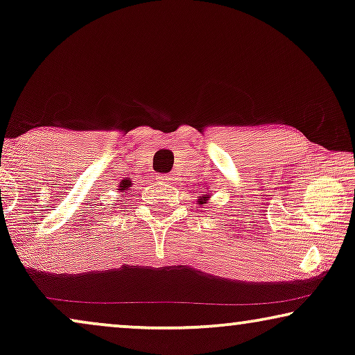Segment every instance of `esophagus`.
<instances>
[{
	"instance_id": "obj_1",
	"label": "esophagus",
	"mask_w": 355,
	"mask_h": 355,
	"mask_svg": "<svg viewBox=\"0 0 355 355\" xmlns=\"http://www.w3.org/2000/svg\"><path fill=\"white\" fill-rule=\"evenodd\" d=\"M158 179H162V181H164V182H171L173 176H171V174H163V176H159Z\"/></svg>"
}]
</instances>
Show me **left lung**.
Segmentation results:
<instances>
[{
  "instance_id": "8db88e82",
  "label": "left lung",
  "mask_w": 355,
  "mask_h": 355,
  "mask_svg": "<svg viewBox=\"0 0 355 355\" xmlns=\"http://www.w3.org/2000/svg\"><path fill=\"white\" fill-rule=\"evenodd\" d=\"M198 200H200V203H202V205H203V203H207L208 197H202V198H198Z\"/></svg>"
}]
</instances>
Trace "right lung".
I'll list each match as a JSON object with an SVG mask.
<instances>
[{
    "mask_svg": "<svg viewBox=\"0 0 355 355\" xmlns=\"http://www.w3.org/2000/svg\"><path fill=\"white\" fill-rule=\"evenodd\" d=\"M130 187V182H128V181H123V182H121L119 184V191H128V189Z\"/></svg>",
    "mask_w": 355,
    "mask_h": 355,
    "instance_id": "add662e5",
    "label": "right lung"
}]
</instances>
